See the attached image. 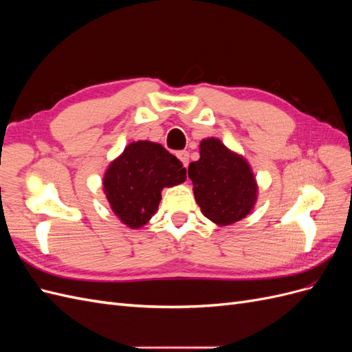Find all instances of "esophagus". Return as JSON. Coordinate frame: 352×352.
Segmentation results:
<instances>
[{
    "label": "esophagus",
    "instance_id": "obj_1",
    "mask_svg": "<svg viewBox=\"0 0 352 352\" xmlns=\"http://www.w3.org/2000/svg\"><path fill=\"white\" fill-rule=\"evenodd\" d=\"M177 158L182 162L184 167H188V164H189V153L188 151H179Z\"/></svg>",
    "mask_w": 352,
    "mask_h": 352
}]
</instances>
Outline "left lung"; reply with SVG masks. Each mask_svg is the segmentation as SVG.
<instances>
[{"instance_id": "obj_1", "label": "left lung", "mask_w": 352, "mask_h": 352, "mask_svg": "<svg viewBox=\"0 0 352 352\" xmlns=\"http://www.w3.org/2000/svg\"><path fill=\"white\" fill-rule=\"evenodd\" d=\"M199 160L189 164L198 206L207 219L220 226L232 225L252 210L257 199L251 167L216 138L199 144Z\"/></svg>"}]
</instances>
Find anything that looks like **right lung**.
Returning <instances> with one entry per match:
<instances>
[{
  "label": "right lung",
  "mask_w": 352,
  "mask_h": 352,
  "mask_svg": "<svg viewBox=\"0 0 352 352\" xmlns=\"http://www.w3.org/2000/svg\"><path fill=\"white\" fill-rule=\"evenodd\" d=\"M186 168L163 145L132 142L110 164L104 190L114 214L129 228H141L153 217L162 189L185 182Z\"/></svg>",
  "instance_id": "add662e5"
}]
</instances>
